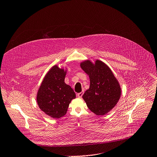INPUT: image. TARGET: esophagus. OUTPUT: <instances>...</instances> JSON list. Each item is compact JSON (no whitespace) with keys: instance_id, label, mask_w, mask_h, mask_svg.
<instances>
[{"instance_id":"obj_1","label":"esophagus","mask_w":157,"mask_h":157,"mask_svg":"<svg viewBox=\"0 0 157 157\" xmlns=\"http://www.w3.org/2000/svg\"><path fill=\"white\" fill-rule=\"evenodd\" d=\"M83 94H84V91H81V93H78V96L79 97V98H81L82 96V95H83Z\"/></svg>"}]
</instances>
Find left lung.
Wrapping results in <instances>:
<instances>
[{"label": "left lung", "instance_id": "left-lung-1", "mask_svg": "<svg viewBox=\"0 0 157 157\" xmlns=\"http://www.w3.org/2000/svg\"><path fill=\"white\" fill-rule=\"evenodd\" d=\"M81 69L90 77V86L82 96L88 108L96 115H104L116 106L121 96L120 85L110 68L103 62L84 61Z\"/></svg>", "mask_w": 157, "mask_h": 157}]
</instances>
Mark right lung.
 I'll list each match as a JSON object with an SVG mask.
<instances>
[{
    "label": "right lung",
    "mask_w": 157,
    "mask_h": 157,
    "mask_svg": "<svg viewBox=\"0 0 157 157\" xmlns=\"http://www.w3.org/2000/svg\"><path fill=\"white\" fill-rule=\"evenodd\" d=\"M66 72L57 65L52 66L37 91L36 99L39 108L53 118L64 116L71 100L76 98L73 90L64 82Z\"/></svg>",
    "instance_id": "add662e5"
}]
</instances>
